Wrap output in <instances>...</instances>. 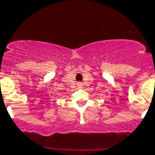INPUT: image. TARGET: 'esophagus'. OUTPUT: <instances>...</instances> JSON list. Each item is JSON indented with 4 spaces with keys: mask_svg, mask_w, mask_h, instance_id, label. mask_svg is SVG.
<instances>
[{
    "mask_svg": "<svg viewBox=\"0 0 155 155\" xmlns=\"http://www.w3.org/2000/svg\"><path fill=\"white\" fill-rule=\"evenodd\" d=\"M76 85H77L78 87H81L82 86H83V83H82L81 82H78L77 84H76Z\"/></svg>",
    "mask_w": 155,
    "mask_h": 155,
    "instance_id": "obj_1",
    "label": "esophagus"
}]
</instances>
